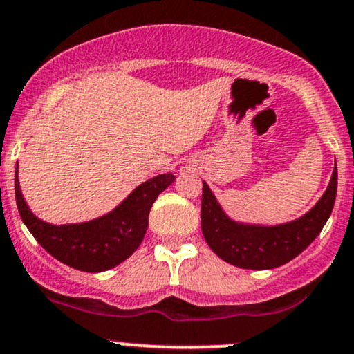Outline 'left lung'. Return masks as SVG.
I'll return each instance as SVG.
<instances>
[{
  "label": "left lung",
  "mask_w": 354,
  "mask_h": 354,
  "mask_svg": "<svg viewBox=\"0 0 354 354\" xmlns=\"http://www.w3.org/2000/svg\"><path fill=\"white\" fill-rule=\"evenodd\" d=\"M336 189L335 165L324 195L308 213L287 223L255 225L232 220L203 181L201 230L209 248L225 262L240 269H275L296 259L319 235L335 207Z\"/></svg>",
  "instance_id": "1"
}]
</instances>
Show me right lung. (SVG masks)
<instances>
[{
  "label": "right lung",
  "mask_w": 354,
  "mask_h": 354,
  "mask_svg": "<svg viewBox=\"0 0 354 354\" xmlns=\"http://www.w3.org/2000/svg\"><path fill=\"white\" fill-rule=\"evenodd\" d=\"M174 181L173 173L158 174L139 185L112 212L82 223L52 225L35 216L19 189L18 165L15 198L23 223L52 257L82 272H104L138 250L147 230V216L158 195Z\"/></svg>",
  "instance_id": "1"
}]
</instances>
